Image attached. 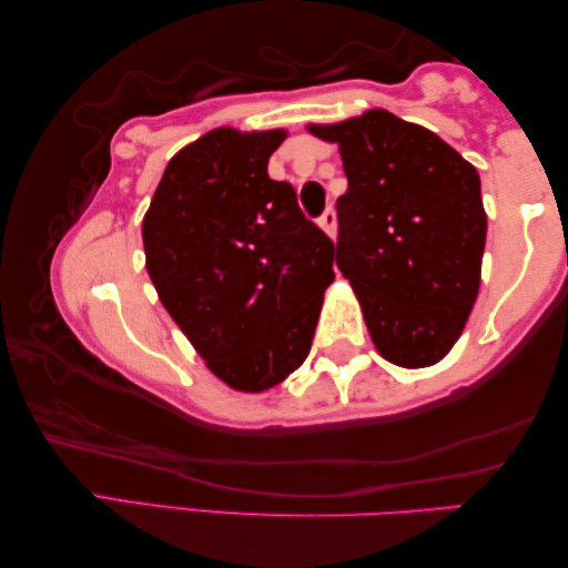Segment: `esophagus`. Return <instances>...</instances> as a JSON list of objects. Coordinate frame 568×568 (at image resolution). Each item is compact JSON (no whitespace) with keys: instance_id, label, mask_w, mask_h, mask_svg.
<instances>
[{"instance_id":"esophagus-1","label":"esophagus","mask_w":568,"mask_h":568,"mask_svg":"<svg viewBox=\"0 0 568 568\" xmlns=\"http://www.w3.org/2000/svg\"><path fill=\"white\" fill-rule=\"evenodd\" d=\"M320 226H322L324 231H327V234H329L332 239L337 236V213H334L332 206L320 216Z\"/></svg>"}]
</instances>
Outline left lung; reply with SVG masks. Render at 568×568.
Wrapping results in <instances>:
<instances>
[{
  "label": "left lung",
  "instance_id": "left-lung-1",
  "mask_svg": "<svg viewBox=\"0 0 568 568\" xmlns=\"http://www.w3.org/2000/svg\"><path fill=\"white\" fill-rule=\"evenodd\" d=\"M310 130L339 143L347 193L337 199V266L372 342L399 367L435 365L478 296L488 229L478 171L387 110Z\"/></svg>",
  "mask_w": 568,
  "mask_h": 568
}]
</instances>
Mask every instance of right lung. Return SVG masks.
I'll return each instance as SVG.
<instances>
[{
    "instance_id": "add662e5",
    "label": "right lung",
    "mask_w": 568,
    "mask_h": 568,
    "mask_svg": "<svg viewBox=\"0 0 568 568\" xmlns=\"http://www.w3.org/2000/svg\"><path fill=\"white\" fill-rule=\"evenodd\" d=\"M284 130H211L171 158L143 219L158 296L213 375L262 393L312 349L334 244L268 179Z\"/></svg>"
}]
</instances>
